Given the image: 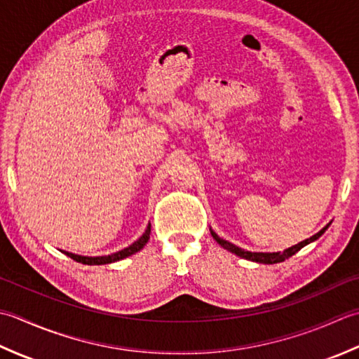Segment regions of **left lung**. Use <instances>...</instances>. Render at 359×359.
Returning a JSON list of instances; mask_svg holds the SVG:
<instances>
[{"mask_svg":"<svg viewBox=\"0 0 359 359\" xmlns=\"http://www.w3.org/2000/svg\"><path fill=\"white\" fill-rule=\"evenodd\" d=\"M330 224H332V222L328 223V224H325L323 229H320L318 233H314V236H311L310 238H306V240L301 241V243H297V245L291 246V248H287V250H283L282 252L280 251H277V252H251V251L241 250V248L232 245L231 241L223 240L222 237H218L217 233L212 231V229H210V236L214 237V240L217 241V243L220 245V246H223L224 250L231 251L232 254L238 255V257H241V259H246V260H251V262H257V263H265V265H273V263H279V262H283L285 259L291 257V255H294L297 251H301L304 246L310 245L311 241H314V240H318L328 229V226H330Z\"/></svg>","mask_w":359,"mask_h":359,"instance_id":"obj_1","label":"left lung"}]
</instances>
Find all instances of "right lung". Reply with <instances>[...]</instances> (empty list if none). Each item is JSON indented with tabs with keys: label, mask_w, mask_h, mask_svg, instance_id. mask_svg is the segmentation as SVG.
I'll return each mask as SVG.
<instances>
[{
	"label": "right lung",
	"mask_w": 359,
	"mask_h": 359,
	"mask_svg": "<svg viewBox=\"0 0 359 359\" xmlns=\"http://www.w3.org/2000/svg\"><path fill=\"white\" fill-rule=\"evenodd\" d=\"M150 231H151V224L149 223L147 229H145V232L135 241V243H131L130 246L123 248V250H121L118 252H113L109 255H97V257H88V255H79V254H72V252H68V251H62V252L67 254L68 257L74 259L79 263H83V265H108V263L119 262L122 259L130 257V255L136 254L137 251H141L142 248L147 245V241L150 238Z\"/></svg>",
	"instance_id": "1"
}]
</instances>
